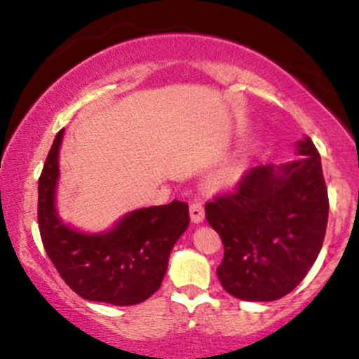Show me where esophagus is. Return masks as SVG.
I'll return each mask as SVG.
<instances>
[{
  "instance_id": "esophagus-1",
  "label": "esophagus",
  "mask_w": 359,
  "mask_h": 359,
  "mask_svg": "<svg viewBox=\"0 0 359 359\" xmlns=\"http://www.w3.org/2000/svg\"><path fill=\"white\" fill-rule=\"evenodd\" d=\"M189 211H191V219L192 222H201L204 219V205L199 199H194L189 204Z\"/></svg>"
}]
</instances>
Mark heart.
I'll return each instance as SVG.
<instances>
[{"label": "heart", "instance_id": "1", "mask_svg": "<svg viewBox=\"0 0 359 359\" xmlns=\"http://www.w3.org/2000/svg\"><path fill=\"white\" fill-rule=\"evenodd\" d=\"M231 179H233L231 174H226V175L221 177V182H229V180H231Z\"/></svg>", "mask_w": 359, "mask_h": 359}]
</instances>
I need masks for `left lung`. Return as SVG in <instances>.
I'll list each match as a JSON object with an SVG mask.
<instances>
[{"label":"left lung","instance_id":"1","mask_svg":"<svg viewBox=\"0 0 359 359\" xmlns=\"http://www.w3.org/2000/svg\"><path fill=\"white\" fill-rule=\"evenodd\" d=\"M297 148L304 158L250 168L233 191L205 203L224 245L217 278L233 297L270 302L290 294L323 248L329 197L320 156L311 138Z\"/></svg>","mask_w":359,"mask_h":359}]
</instances>
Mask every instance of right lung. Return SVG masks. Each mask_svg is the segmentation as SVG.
I'll return each mask as SVG.
<instances>
[{
	"mask_svg": "<svg viewBox=\"0 0 359 359\" xmlns=\"http://www.w3.org/2000/svg\"><path fill=\"white\" fill-rule=\"evenodd\" d=\"M57 133L39 179V228L43 248L59 275L86 300L113 306H133L162 285L168 257L187 229L189 205L174 199L130 212L104 234H82L62 224L55 212L59 179Z\"/></svg>",
	"mask_w": 359,
	"mask_h": 359,
	"instance_id": "1",
	"label": "right lung"
}]
</instances>
